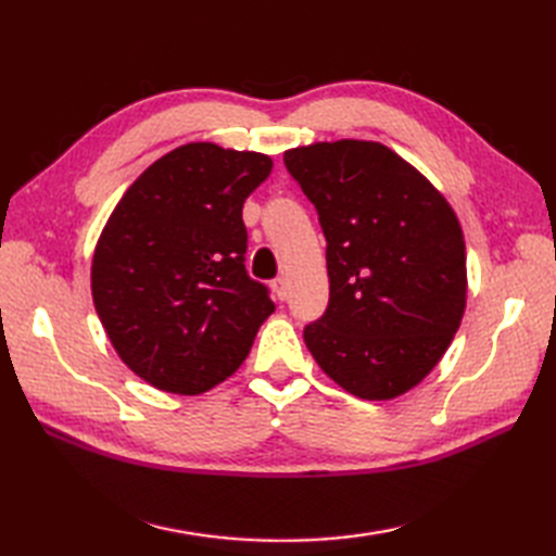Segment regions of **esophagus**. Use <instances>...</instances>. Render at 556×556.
Returning <instances> with one entry per match:
<instances>
[{
  "label": "esophagus",
  "mask_w": 556,
  "mask_h": 556,
  "mask_svg": "<svg viewBox=\"0 0 556 556\" xmlns=\"http://www.w3.org/2000/svg\"><path fill=\"white\" fill-rule=\"evenodd\" d=\"M271 289H275L279 301H287L289 299V281L285 277H279V279L271 281Z\"/></svg>",
  "instance_id": "esophagus-1"
}]
</instances>
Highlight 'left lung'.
Masks as SVG:
<instances>
[{"label":"left lung","mask_w":556,"mask_h":556,"mask_svg":"<svg viewBox=\"0 0 556 556\" xmlns=\"http://www.w3.org/2000/svg\"><path fill=\"white\" fill-rule=\"evenodd\" d=\"M320 217L329 305L303 329L317 365L349 394L387 401L442 361L466 311V243L452 205L375 140L285 152Z\"/></svg>","instance_id":"obj_1"}]
</instances>
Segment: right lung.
<instances>
[{
  "instance_id": "add662e5",
  "label": "right lung",
  "mask_w": 556,
  "mask_h": 556,
  "mask_svg": "<svg viewBox=\"0 0 556 556\" xmlns=\"http://www.w3.org/2000/svg\"><path fill=\"white\" fill-rule=\"evenodd\" d=\"M263 152L186 143L116 203L92 255V303L119 358L162 392L203 394L245 361L275 313L248 277L243 203Z\"/></svg>"
}]
</instances>
